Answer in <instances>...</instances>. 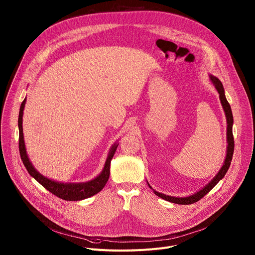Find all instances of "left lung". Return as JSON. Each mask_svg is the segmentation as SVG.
I'll use <instances>...</instances> for the list:
<instances>
[{"instance_id": "8db88e82", "label": "left lung", "mask_w": 255, "mask_h": 255, "mask_svg": "<svg viewBox=\"0 0 255 255\" xmlns=\"http://www.w3.org/2000/svg\"><path fill=\"white\" fill-rule=\"evenodd\" d=\"M210 81L212 82V84L214 85L215 89L217 90V92L219 93V98L221 101V105L223 107V110L225 112V116H226V121H227V149H226V157L224 160L223 165L221 166L220 170L218 171V173L212 178V180L209 181V184H207L204 188H202L200 191H198L197 193L188 196V197H172V196H167L161 193H158L157 191L153 190L150 185L148 184L149 188L153 190V193L158 196L159 198L168 201L170 203H174V204H179V205H189V204H194L196 202H198L199 200H201L205 195H207L219 181L224 177V175L226 174L230 164H231V160H232V156H233V152H234V138H233V133H232V127H233V115H232V111H231V107L225 97V91L223 88L222 83L220 82V80L209 75Z\"/></svg>"}]
</instances>
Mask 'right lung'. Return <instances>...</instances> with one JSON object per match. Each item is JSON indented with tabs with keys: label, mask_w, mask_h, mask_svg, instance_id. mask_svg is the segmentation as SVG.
<instances>
[{
	"label": "right lung",
	"mask_w": 255,
	"mask_h": 255,
	"mask_svg": "<svg viewBox=\"0 0 255 255\" xmlns=\"http://www.w3.org/2000/svg\"><path fill=\"white\" fill-rule=\"evenodd\" d=\"M26 104V98L21 104L20 111H19V118H18V127H19V151L21 155V159L23 161V164L25 165L27 171L29 174L34 177L38 183L44 187L47 191H49L51 194L55 195L56 197L65 200V201H82L85 199H88L99 192L103 190L105 185L110 176V164L111 160L116 152V149L118 147L119 143L115 142L112 147L109 150L107 159L105 161V165L101 173L96 176L95 178L85 181V183H61V181L53 180L51 178H48L41 174L37 169H36L32 162L30 161L26 147H25V141H24V135H23V111Z\"/></svg>",
	"instance_id": "obj_1"
}]
</instances>
